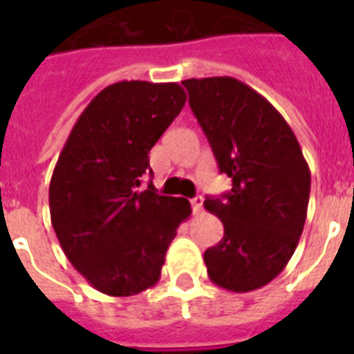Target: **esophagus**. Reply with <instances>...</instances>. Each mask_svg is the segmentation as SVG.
<instances>
[{"instance_id": "obj_1", "label": "esophagus", "mask_w": 354, "mask_h": 354, "mask_svg": "<svg viewBox=\"0 0 354 354\" xmlns=\"http://www.w3.org/2000/svg\"><path fill=\"white\" fill-rule=\"evenodd\" d=\"M202 205H204V198H202V196H194V198L191 200V207H193L194 215H198L200 211H202Z\"/></svg>"}]
</instances>
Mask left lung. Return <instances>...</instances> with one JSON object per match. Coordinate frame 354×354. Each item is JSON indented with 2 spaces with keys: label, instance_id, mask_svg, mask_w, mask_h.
<instances>
[{
  "label": "left lung",
  "instance_id": "1",
  "mask_svg": "<svg viewBox=\"0 0 354 354\" xmlns=\"http://www.w3.org/2000/svg\"><path fill=\"white\" fill-rule=\"evenodd\" d=\"M191 110L232 191L205 198L224 236L205 250L209 279L252 292L285 270L307 218L310 171L296 136L261 93L233 77L183 80Z\"/></svg>",
  "mask_w": 354,
  "mask_h": 354
}]
</instances>
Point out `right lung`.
<instances>
[{"instance_id": "add662e5", "label": "right lung", "mask_w": 354, "mask_h": 354, "mask_svg": "<svg viewBox=\"0 0 354 354\" xmlns=\"http://www.w3.org/2000/svg\"><path fill=\"white\" fill-rule=\"evenodd\" d=\"M176 82L122 80L80 113L49 183L53 230L95 290L136 296L160 281L169 244L191 215L185 198L139 191L149 152L182 112Z\"/></svg>"}]
</instances>
